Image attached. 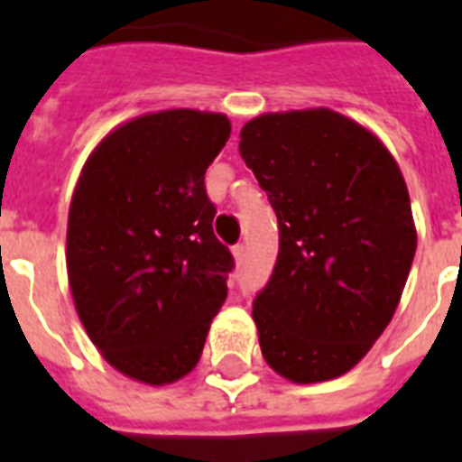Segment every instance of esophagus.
Returning <instances> with one entry per match:
<instances>
[{
	"label": "esophagus",
	"mask_w": 462,
	"mask_h": 462,
	"mask_svg": "<svg viewBox=\"0 0 462 462\" xmlns=\"http://www.w3.org/2000/svg\"><path fill=\"white\" fill-rule=\"evenodd\" d=\"M232 256H235V263H237V266H245L246 249L242 245H237V246H235V249H232Z\"/></svg>",
	"instance_id": "34e87169"
}]
</instances>
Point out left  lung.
Returning a JSON list of instances; mask_svg holds the SVG:
<instances>
[{"label":"left lung","instance_id":"left-lung-1","mask_svg":"<svg viewBox=\"0 0 462 462\" xmlns=\"http://www.w3.org/2000/svg\"><path fill=\"white\" fill-rule=\"evenodd\" d=\"M239 139L281 225L252 309L261 355L292 383L337 379L372 350L408 282V184L376 134L328 107L266 112Z\"/></svg>","mask_w":462,"mask_h":462}]
</instances>
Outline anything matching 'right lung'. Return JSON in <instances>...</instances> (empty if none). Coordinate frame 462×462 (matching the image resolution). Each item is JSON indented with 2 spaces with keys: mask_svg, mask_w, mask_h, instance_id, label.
Listing matches in <instances>:
<instances>
[{
  "mask_svg": "<svg viewBox=\"0 0 462 462\" xmlns=\"http://www.w3.org/2000/svg\"><path fill=\"white\" fill-rule=\"evenodd\" d=\"M220 112H148L83 165L67 225L76 314L110 366L148 386L187 376L227 297L232 254L213 235L206 170L230 139Z\"/></svg>",
  "mask_w": 462,
  "mask_h": 462,
  "instance_id": "right-lung-1",
  "label": "right lung"
}]
</instances>
